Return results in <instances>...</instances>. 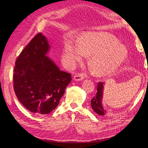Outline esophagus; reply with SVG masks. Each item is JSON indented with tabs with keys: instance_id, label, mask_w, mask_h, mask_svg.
Returning <instances> with one entry per match:
<instances>
[{
	"instance_id": "esophagus-1",
	"label": "esophagus",
	"mask_w": 148,
	"mask_h": 148,
	"mask_svg": "<svg viewBox=\"0 0 148 148\" xmlns=\"http://www.w3.org/2000/svg\"><path fill=\"white\" fill-rule=\"evenodd\" d=\"M84 78L83 75L82 73H78L77 75H75L73 77V79L75 81H82Z\"/></svg>"
}]
</instances>
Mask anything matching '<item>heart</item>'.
<instances>
[{"label":"heart","mask_w":148,"mask_h":148,"mask_svg":"<svg viewBox=\"0 0 148 148\" xmlns=\"http://www.w3.org/2000/svg\"><path fill=\"white\" fill-rule=\"evenodd\" d=\"M91 55L89 64L97 77H104L114 73L122 65L128 57V51L113 35L105 32H88L83 34L78 44L66 42L62 59L74 65L81 61L84 54Z\"/></svg>","instance_id":"heart-1"}]
</instances>
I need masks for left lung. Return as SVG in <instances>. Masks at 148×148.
I'll return each mask as SVG.
<instances>
[{
  "instance_id": "8db88e82",
  "label": "left lung",
  "mask_w": 148,
  "mask_h": 148,
  "mask_svg": "<svg viewBox=\"0 0 148 148\" xmlns=\"http://www.w3.org/2000/svg\"><path fill=\"white\" fill-rule=\"evenodd\" d=\"M104 83L99 82L97 83L96 95L92 97L91 101V106L93 110L95 112L102 117H106L107 112L104 109L102 104V99L104 91Z\"/></svg>"
}]
</instances>
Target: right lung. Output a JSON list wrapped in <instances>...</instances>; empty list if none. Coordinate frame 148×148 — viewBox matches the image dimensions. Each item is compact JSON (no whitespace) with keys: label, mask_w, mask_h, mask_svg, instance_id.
Returning <instances> with one entry per match:
<instances>
[{"label":"right lung","mask_w":148,"mask_h":148,"mask_svg":"<svg viewBox=\"0 0 148 148\" xmlns=\"http://www.w3.org/2000/svg\"><path fill=\"white\" fill-rule=\"evenodd\" d=\"M50 46L39 33L20 53L13 71V89L25 108L46 115L59 105L71 80V74L60 69L46 56Z\"/></svg>","instance_id":"add662e5"}]
</instances>
